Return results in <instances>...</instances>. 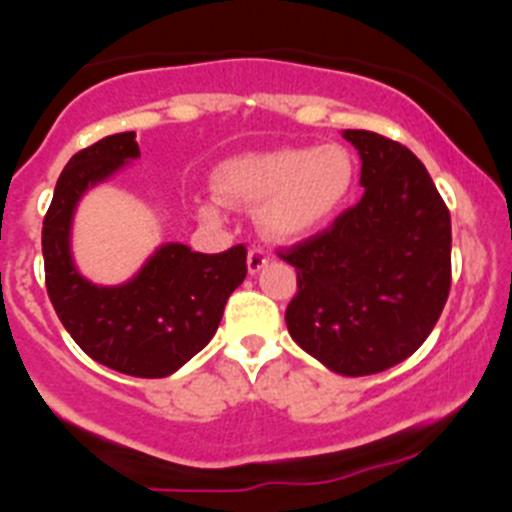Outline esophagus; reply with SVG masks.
Segmentation results:
<instances>
[{"label":"esophagus","mask_w":512,"mask_h":512,"mask_svg":"<svg viewBox=\"0 0 512 512\" xmlns=\"http://www.w3.org/2000/svg\"><path fill=\"white\" fill-rule=\"evenodd\" d=\"M267 260H270L267 250H262V247H252V250L247 252V270L255 275V272H260L262 267L267 265Z\"/></svg>","instance_id":"34e87169"}]
</instances>
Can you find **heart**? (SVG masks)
<instances>
[{"label": "heart", "mask_w": 512, "mask_h": 512, "mask_svg": "<svg viewBox=\"0 0 512 512\" xmlns=\"http://www.w3.org/2000/svg\"><path fill=\"white\" fill-rule=\"evenodd\" d=\"M220 195L230 203L260 205V227L277 240H299L324 230L347 208L356 185V163L342 143L287 146L247 153L220 165ZM208 220L223 218L215 200L200 205Z\"/></svg>", "instance_id": "b5f03b06"}]
</instances>
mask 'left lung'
Returning <instances> with one entry per match:
<instances>
[{
  "label": "left lung",
  "mask_w": 512,
  "mask_h": 512,
  "mask_svg": "<svg viewBox=\"0 0 512 512\" xmlns=\"http://www.w3.org/2000/svg\"><path fill=\"white\" fill-rule=\"evenodd\" d=\"M364 195L327 230L280 250L297 270L285 322L294 342L344 376L391 369L426 342L451 289V213L414 153L371 131Z\"/></svg>",
  "instance_id": "8db88e82"
}]
</instances>
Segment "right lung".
<instances>
[{"label":"right lung","mask_w":512,"mask_h":512,"mask_svg":"<svg viewBox=\"0 0 512 512\" xmlns=\"http://www.w3.org/2000/svg\"><path fill=\"white\" fill-rule=\"evenodd\" d=\"M141 156L136 133L106 136L66 163L41 227L46 292L66 332L98 364L163 379L213 339L225 302L247 275L245 245L218 255L168 242L118 287L91 285L71 260V218L81 195Z\"/></svg>","instance_id":"add662e5"}]
</instances>
